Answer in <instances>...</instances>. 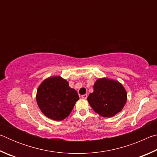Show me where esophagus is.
I'll list each match as a JSON object with an SVG mask.
<instances>
[{"mask_svg":"<svg viewBox=\"0 0 157 157\" xmlns=\"http://www.w3.org/2000/svg\"><path fill=\"white\" fill-rule=\"evenodd\" d=\"M82 98H83V99H86V98H87V95L86 94L82 95Z\"/></svg>","mask_w":157,"mask_h":157,"instance_id":"obj_1","label":"esophagus"}]
</instances>
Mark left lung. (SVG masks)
Instances as JSON below:
<instances>
[{"mask_svg":"<svg viewBox=\"0 0 157 157\" xmlns=\"http://www.w3.org/2000/svg\"><path fill=\"white\" fill-rule=\"evenodd\" d=\"M87 100L95 113L102 117H113L123 109L127 92L123 84L109 78H100L94 85V92Z\"/></svg>","mask_w":157,"mask_h":157,"instance_id":"1","label":"left lung"}]
</instances>
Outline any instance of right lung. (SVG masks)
Listing matches in <instances>:
<instances>
[{
  "instance_id": "right-lung-1",
  "label": "right lung",
  "mask_w": 157,
  "mask_h": 157,
  "mask_svg": "<svg viewBox=\"0 0 157 157\" xmlns=\"http://www.w3.org/2000/svg\"><path fill=\"white\" fill-rule=\"evenodd\" d=\"M36 99L45 116L59 121L70 115L79 98L66 79L60 76H53L44 79L39 85Z\"/></svg>"
}]
</instances>
